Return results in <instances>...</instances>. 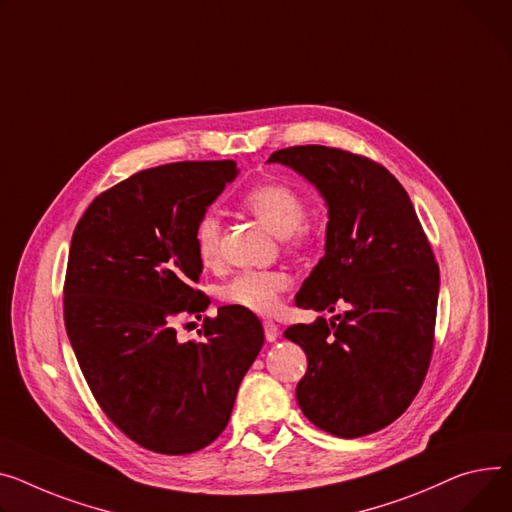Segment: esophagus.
Instances as JSON below:
<instances>
[{
    "label": "esophagus",
    "mask_w": 512,
    "mask_h": 512,
    "mask_svg": "<svg viewBox=\"0 0 512 512\" xmlns=\"http://www.w3.org/2000/svg\"><path fill=\"white\" fill-rule=\"evenodd\" d=\"M263 331H265L267 342H276L278 333H280V329H278V325L274 321H263Z\"/></svg>",
    "instance_id": "34e87169"
}]
</instances>
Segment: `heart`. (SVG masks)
<instances>
[{"instance_id":"1","label":"heart","mask_w":512,"mask_h":512,"mask_svg":"<svg viewBox=\"0 0 512 512\" xmlns=\"http://www.w3.org/2000/svg\"><path fill=\"white\" fill-rule=\"evenodd\" d=\"M245 206L261 220V224L278 236L296 232L306 216L304 201L298 191L284 183H265L245 195ZM220 245V218L206 212L195 226V249L203 263H212ZM290 276L286 271H245L222 288L224 302L238 309L269 315L278 309L280 294L288 290Z\"/></svg>"}]
</instances>
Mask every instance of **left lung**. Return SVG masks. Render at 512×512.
Here are the masks:
<instances>
[{"mask_svg": "<svg viewBox=\"0 0 512 512\" xmlns=\"http://www.w3.org/2000/svg\"><path fill=\"white\" fill-rule=\"evenodd\" d=\"M309 181L327 206L325 255L294 298L344 315L292 325L309 368L296 385L302 414L356 438L397 420L426 377L438 304V265L410 195L381 164L327 146L269 156Z\"/></svg>", "mask_w": 512, "mask_h": 512, "instance_id": "8db88e82", "label": "left lung"}]
</instances>
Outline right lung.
I'll use <instances>...</instances> for the list:
<instances>
[{
    "label": "right lung",
    "instance_id": "obj_1",
    "mask_svg": "<svg viewBox=\"0 0 512 512\" xmlns=\"http://www.w3.org/2000/svg\"><path fill=\"white\" fill-rule=\"evenodd\" d=\"M236 175L232 160L142 170L98 195L72 236L67 337L102 412L154 453L214 442L263 346L261 321L232 304L203 321L199 342H179L173 325L206 311L195 226Z\"/></svg>",
    "mask_w": 512,
    "mask_h": 512
}]
</instances>
